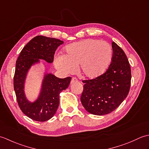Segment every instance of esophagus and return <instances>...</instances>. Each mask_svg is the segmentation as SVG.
<instances>
[{
	"mask_svg": "<svg viewBox=\"0 0 149 149\" xmlns=\"http://www.w3.org/2000/svg\"><path fill=\"white\" fill-rule=\"evenodd\" d=\"M78 81V79L76 78V77H72V80H71V83H75V82H77Z\"/></svg>",
	"mask_w": 149,
	"mask_h": 149,
	"instance_id": "1",
	"label": "esophagus"
}]
</instances>
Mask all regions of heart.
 I'll use <instances>...</instances> for the list:
<instances>
[{"label":"heart","instance_id":"b5f03b06","mask_svg":"<svg viewBox=\"0 0 149 149\" xmlns=\"http://www.w3.org/2000/svg\"><path fill=\"white\" fill-rule=\"evenodd\" d=\"M65 55L56 56L54 65L63 74H73L79 65L84 77L95 79L103 74L112 58L111 45L104 41L85 39L69 45Z\"/></svg>","mask_w":149,"mask_h":149}]
</instances>
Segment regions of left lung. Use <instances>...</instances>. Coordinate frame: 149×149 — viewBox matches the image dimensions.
Listing matches in <instances>:
<instances>
[{
    "label": "left lung",
    "mask_w": 149,
    "mask_h": 149,
    "mask_svg": "<svg viewBox=\"0 0 149 149\" xmlns=\"http://www.w3.org/2000/svg\"><path fill=\"white\" fill-rule=\"evenodd\" d=\"M112 48L111 61L106 71L97 78L83 81L81 103L93 115H104L113 111L130 90L131 71L127 56L114 42Z\"/></svg>",
    "instance_id": "left-lung-1"
}]
</instances>
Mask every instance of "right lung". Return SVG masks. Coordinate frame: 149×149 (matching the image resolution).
Listing matches in <instances>:
<instances>
[{
    "instance_id": "add662e5",
    "label": "right lung",
    "mask_w": 149,
    "mask_h": 149,
    "mask_svg": "<svg viewBox=\"0 0 149 149\" xmlns=\"http://www.w3.org/2000/svg\"><path fill=\"white\" fill-rule=\"evenodd\" d=\"M63 43V41L54 38L37 36L24 47L16 62L13 85L17 102L22 111L35 121L45 122L54 115L59 106V93L68 88L72 78L59 79L50 74L45 75L39 98L31 103L24 91L27 72L40 59L53 62L55 51Z\"/></svg>"
}]
</instances>
